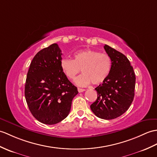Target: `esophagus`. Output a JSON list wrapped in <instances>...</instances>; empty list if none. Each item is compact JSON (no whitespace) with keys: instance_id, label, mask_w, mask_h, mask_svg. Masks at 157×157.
Segmentation results:
<instances>
[{"instance_id":"1","label":"esophagus","mask_w":157,"mask_h":157,"mask_svg":"<svg viewBox=\"0 0 157 157\" xmlns=\"http://www.w3.org/2000/svg\"><path fill=\"white\" fill-rule=\"evenodd\" d=\"M78 92L79 93L83 92H84V91H85L84 89H82V88H78Z\"/></svg>"}]
</instances>
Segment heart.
Masks as SVG:
<instances>
[{"mask_svg":"<svg viewBox=\"0 0 157 157\" xmlns=\"http://www.w3.org/2000/svg\"><path fill=\"white\" fill-rule=\"evenodd\" d=\"M60 65L65 76L71 80H74L82 70L83 74L75 79L78 86H86L91 82L94 85H99L110 75L112 60L105 53L84 49L76 52L74 59H63Z\"/></svg>","mask_w":157,"mask_h":157,"instance_id":"1","label":"heart"}]
</instances>
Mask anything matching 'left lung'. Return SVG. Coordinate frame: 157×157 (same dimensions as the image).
Listing matches in <instances>:
<instances>
[{
  "label": "left lung",
  "mask_w": 157,
  "mask_h": 157,
  "mask_svg": "<svg viewBox=\"0 0 157 157\" xmlns=\"http://www.w3.org/2000/svg\"><path fill=\"white\" fill-rule=\"evenodd\" d=\"M104 48L112 60L111 71L108 78L95 88L98 98L90 108L97 117L112 120L122 115L130 106L136 77L124 55L107 45Z\"/></svg>",
  "instance_id": "obj_1"
}]
</instances>
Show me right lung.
<instances>
[{"instance_id":"obj_1","label":"right lung","mask_w":157,"mask_h":157,"mask_svg":"<svg viewBox=\"0 0 157 157\" xmlns=\"http://www.w3.org/2000/svg\"><path fill=\"white\" fill-rule=\"evenodd\" d=\"M61 51L57 43L41 49L30 64L25 86L29 110L40 122L52 125L67 117L78 93L61 68Z\"/></svg>"}]
</instances>
